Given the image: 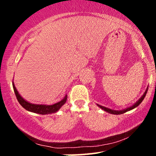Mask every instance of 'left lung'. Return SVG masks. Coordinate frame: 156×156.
<instances>
[{
  "label": "left lung",
  "mask_w": 156,
  "mask_h": 156,
  "mask_svg": "<svg viewBox=\"0 0 156 156\" xmlns=\"http://www.w3.org/2000/svg\"><path fill=\"white\" fill-rule=\"evenodd\" d=\"M147 89H148V87H147V88L145 92L144 93V94H143V95L141 97L140 99H139V101H138L136 103H135V104H133V105H132V106L129 107V108H125V109H123V110H119V111L112 110V109L105 108V107H104V106H102V105H98L100 107V108L103 109V110H104L105 112H108V113H110V114H124V113H125L126 112H128V111L132 110V109L135 108L136 107H137L138 105L140 104L141 102H142L143 100H144V98H145L147 92Z\"/></svg>",
  "instance_id": "8db88e82"
}]
</instances>
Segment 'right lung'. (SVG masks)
<instances>
[{
  "label": "right lung",
  "mask_w": 156,
  "mask_h": 156,
  "mask_svg": "<svg viewBox=\"0 0 156 156\" xmlns=\"http://www.w3.org/2000/svg\"><path fill=\"white\" fill-rule=\"evenodd\" d=\"M12 86H13L14 91H15V95L17 97V99L22 106L27 111L34 113H37V114H53V113L56 112L60 109L61 107L63 105L64 103H66L67 99V96L65 95V97L62 100V101L58 102V103H55L53 105H39V104H34V103H30L26 100L20 95L19 92H17V89H16L15 84L12 83Z\"/></svg>",
  "instance_id": "right-lung-1"
}]
</instances>
